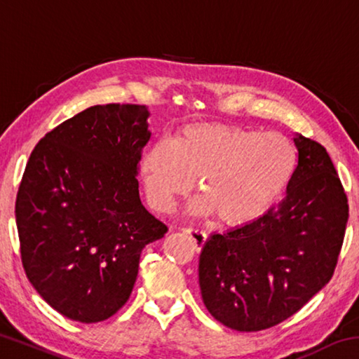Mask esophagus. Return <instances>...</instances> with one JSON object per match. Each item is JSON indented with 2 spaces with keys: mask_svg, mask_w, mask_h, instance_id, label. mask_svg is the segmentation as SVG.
I'll use <instances>...</instances> for the list:
<instances>
[{
  "mask_svg": "<svg viewBox=\"0 0 359 359\" xmlns=\"http://www.w3.org/2000/svg\"><path fill=\"white\" fill-rule=\"evenodd\" d=\"M184 231H185L187 234L191 236V239L194 241V245H196V250H198V252L201 250V248H203L204 244H205V241H208V234L203 233V231L193 229V228H188V229H184Z\"/></svg>",
  "mask_w": 359,
  "mask_h": 359,
  "instance_id": "obj_1",
  "label": "esophagus"
}]
</instances>
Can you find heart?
I'll return each instance as SVG.
<instances>
[{
	"label": "heart",
	"instance_id": "obj_1",
	"mask_svg": "<svg viewBox=\"0 0 359 359\" xmlns=\"http://www.w3.org/2000/svg\"><path fill=\"white\" fill-rule=\"evenodd\" d=\"M293 142L278 133L199 123L174 141L160 139L144 151L141 174L150 208L168 212L191 191L196 215H217L224 226H242L264 215L280 198L296 169Z\"/></svg>",
	"mask_w": 359,
	"mask_h": 359
}]
</instances>
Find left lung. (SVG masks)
<instances>
[{
  "mask_svg": "<svg viewBox=\"0 0 359 359\" xmlns=\"http://www.w3.org/2000/svg\"><path fill=\"white\" fill-rule=\"evenodd\" d=\"M287 198L263 217L212 234L199 287L212 317L252 332L282 323L331 280L348 222V199L323 145L297 135Z\"/></svg>",
  "mask_w": 359,
  "mask_h": 359,
  "instance_id": "8db88e82",
  "label": "left lung"
}]
</instances>
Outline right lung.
I'll return each instance as SVG.
<instances>
[{
	"label": "right lung",
	"mask_w": 359,
	"mask_h": 359,
	"mask_svg": "<svg viewBox=\"0 0 359 359\" xmlns=\"http://www.w3.org/2000/svg\"><path fill=\"white\" fill-rule=\"evenodd\" d=\"M147 118L141 104L88 107L29 155L15 201L22 264L42 299L69 320L117 313L142 248L168 233L139 198Z\"/></svg>",
	"instance_id": "1"
}]
</instances>
